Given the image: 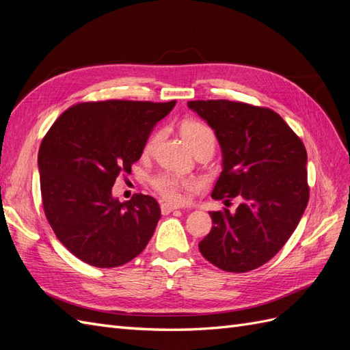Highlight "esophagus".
Instances as JSON below:
<instances>
[{
  "label": "esophagus",
  "instance_id": "1",
  "mask_svg": "<svg viewBox=\"0 0 350 350\" xmlns=\"http://www.w3.org/2000/svg\"><path fill=\"white\" fill-rule=\"evenodd\" d=\"M177 208L178 207H176V205H173V204H168V202L161 204V213H163V214H170L172 211L177 210Z\"/></svg>",
  "mask_w": 350,
  "mask_h": 350
}]
</instances>
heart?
<instances>
[{
	"instance_id": "1",
	"label": "heart",
	"mask_w": 350,
	"mask_h": 350,
	"mask_svg": "<svg viewBox=\"0 0 350 350\" xmlns=\"http://www.w3.org/2000/svg\"><path fill=\"white\" fill-rule=\"evenodd\" d=\"M180 133L183 139L192 150L200 148L202 145H216V136L214 131L207 124L196 120H186L180 124ZM159 140V133H154L146 140L145 148H143V154L149 155L154 152L157 143ZM152 186L154 189L164 196L167 201L172 202H182L186 198V193L195 191L198 187V182L193 178H180L168 173H161L152 178Z\"/></svg>"
}]
</instances>
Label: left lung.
Listing matches in <instances>:
<instances>
[{
  "instance_id": "1",
  "label": "left lung",
  "mask_w": 350,
  "mask_h": 350,
  "mask_svg": "<svg viewBox=\"0 0 350 350\" xmlns=\"http://www.w3.org/2000/svg\"><path fill=\"white\" fill-rule=\"evenodd\" d=\"M187 106L216 133L223 172L211 196L241 200L235 211H210L200 252L221 271L243 273L267 263L297 228L309 201L303 142L269 107L230 100Z\"/></svg>"
}]
</instances>
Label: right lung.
I'll return each instance as SVG.
<instances>
[{
  "label": "right lung",
  "mask_w": 350,
  "mask_h": 350,
  "mask_svg": "<svg viewBox=\"0 0 350 350\" xmlns=\"http://www.w3.org/2000/svg\"><path fill=\"white\" fill-rule=\"evenodd\" d=\"M136 100L84 102L62 113L38 152L42 207L57 239L96 267L122 266L139 256L161 217L149 195L112 198L116 177L130 174L155 124L173 109Z\"/></svg>",
  "instance_id": "right-lung-1"
}]
</instances>
